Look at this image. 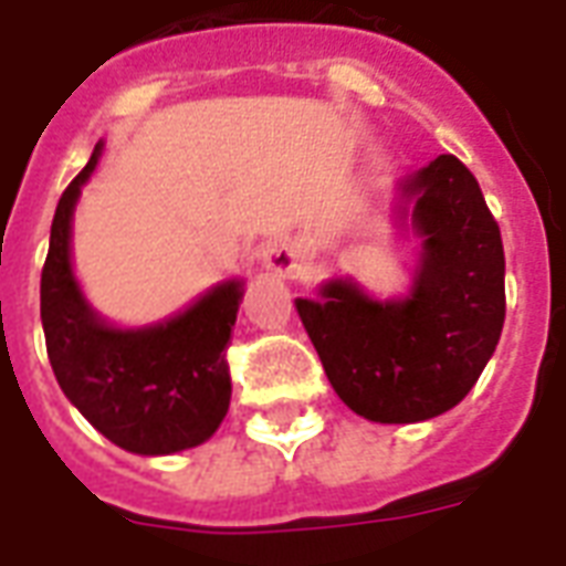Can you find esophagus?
I'll return each mask as SVG.
<instances>
[{
    "instance_id": "obj_1",
    "label": "esophagus",
    "mask_w": 566,
    "mask_h": 566,
    "mask_svg": "<svg viewBox=\"0 0 566 566\" xmlns=\"http://www.w3.org/2000/svg\"><path fill=\"white\" fill-rule=\"evenodd\" d=\"M270 266L275 272H282V275H287V272L294 270V263L287 260V254H279V251H275V254H272V258H270Z\"/></svg>"
}]
</instances>
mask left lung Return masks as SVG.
<instances>
[{"label": "left lung", "mask_w": 566, "mask_h": 566, "mask_svg": "<svg viewBox=\"0 0 566 566\" xmlns=\"http://www.w3.org/2000/svg\"><path fill=\"white\" fill-rule=\"evenodd\" d=\"M400 190L421 235L409 296L379 303L352 279H333L318 300H296L333 391L379 424L427 421L461 403L506 318L500 227L473 172L439 154Z\"/></svg>", "instance_id": "left-lung-1"}]
</instances>
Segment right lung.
Returning <instances> with one entry per match:
<instances>
[{
	"instance_id": "right-lung-1",
	"label": "right lung",
	"mask_w": 566,
	"mask_h": 566,
	"mask_svg": "<svg viewBox=\"0 0 566 566\" xmlns=\"http://www.w3.org/2000/svg\"><path fill=\"white\" fill-rule=\"evenodd\" d=\"M103 145L63 190L42 270L48 357L72 406L105 439L133 454L193 449L230 409L227 345L242 303V282H223L163 324L120 331L105 324L72 272V211Z\"/></svg>"
}]
</instances>
